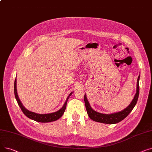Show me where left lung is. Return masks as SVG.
Instances as JSON below:
<instances>
[{
  "label": "left lung",
  "mask_w": 152,
  "mask_h": 152,
  "mask_svg": "<svg viewBox=\"0 0 152 152\" xmlns=\"http://www.w3.org/2000/svg\"><path fill=\"white\" fill-rule=\"evenodd\" d=\"M139 78H140V76H139L137 79V92L135 95L133 100L131 103V104L123 111H119V112H118V113L107 115V114L100 113L97 112V111L93 110L89 105L88 100H87L86 95H84V102H85L86 108L89 118L94 121H97L102 123L110 124L118 123L119 122H120L121 121H122L123 119H124L131 113V111L132 110L135 105H136L138 97H139Z\"/></svg>",
  "instance_id": "1"
}]
</instances>
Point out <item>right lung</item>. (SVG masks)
Here are the masks:
<instances>
[{
	"label": "right lung",
	"instance_id": "obj_1",
	"mask_svg": "<svg viewBox=\"0 0 152 152\" xmlns=\"http://www.w3.org/2000/svg\"><path fill=\"white\" fill-rule=\"evenodd\" d=\"M14 93H15V96L16 98V100H17L18 104L20 106L21 110H22V111L23 112V113L25 114L28 118L33 119V120L37 121V122H41V123H49V122H52V121H54L57 120L60 117H61V116L63 115L64 112H65L66 107V104H67V102L69 98V96L72 94V92L70 93V94L69 95V96L68 97L65 104L62 107V108L59 110L58 111H56V112L54 113H49V114H37L34 112H32V111H30L28 110H26L25 107H24L22 105L21 102H20L18 94H17V80H15V83H14Z\"/></svg>",
	"mask_w": 152,
	"mask_h": 152
}]
</instances>
